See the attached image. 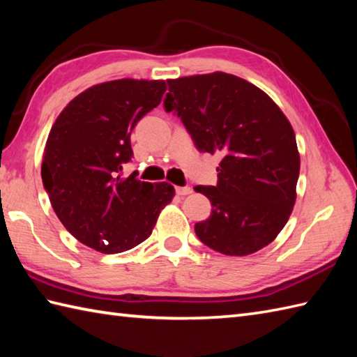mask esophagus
Segmentation results:
<instances>
[{
	"mask_svg": "<svg viewBox=\"0 0 357 357\" xmlns=\"http://www.w3.org/2000/svg\"><path fill=\"white\" fill-rule=\"evenodd\" d=\"M176 193L179 196H187L192 193V188L190 187H176Z\"/></svg>",
	"mask_w": 357,
	"mask_h": 357,
	"instance_id": "obj_1",
	"label": "esophagus"
}]
</instances>
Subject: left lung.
Returning <instances> with one entry per match:
<instances>
[{
	"mask_svg": "<svg viewBox=\"0 0 357 357\" xmlns=\"http://www.w3.org/2000/svg\"><path fill=\"white\" fill-rule=\"evenodd\" d=\"M174 112L202 153H221L218 184L198 185L211 202L196 236L227 256H247L276 239L296 202L301 158L290 121L252 82L213 72L167 79Z\"/></svg>",
	"mask_w": 357,
	"mask_h": 357,
	"instance_id": "obj_1",
	"label": "left lung"
}]
</instances>
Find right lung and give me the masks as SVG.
I'll return each instance as SVG.
<instances>
[{"instance_id":"obj_1","label":"right lung","mask_w":357,"mask_h":357,"mask_svg":"<svg viewBox=\"0 0 357 357\" xmlns=\"http://www.w3.org/2000/svg\"><path fill=\"white\" fill-rule=\"evenodd\" d=\"M162 79H115L75 96L52 126L41 178L59 221L81 244L105 255L146 241L172 202L169 183L121 176L133 156L130 135L158 107Z\"/></svg>"}]
</instances>
